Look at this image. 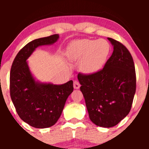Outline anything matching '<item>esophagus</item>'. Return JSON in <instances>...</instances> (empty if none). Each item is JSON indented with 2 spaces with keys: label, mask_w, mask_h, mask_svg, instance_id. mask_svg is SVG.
<instances>
[{
  "label": "esophagus",
  "mask_w": 149,
  "mask_h": 149,
  "mask_svg": "<svg viewBox=\"0 0 149 149\" xmlns=\"http://www.w3.org/2000/svg\"><path fill=\"white\" fill-rule=\"evenodd\" d=\"M80 87V84L79 82L77 81V80H75L74 83H73V88L77 90V89H79Z\"/></svg>",
  "instance_id": "1"
}]
</instances>
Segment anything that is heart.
Segmentation results:
<instances>
[{"label": "heart", "mask_w": 149, "mask_h": 149, "mask_svg": "<svg viewBox=\"0 0 149 149\" xmlns=\"http://www.w3.org/2000/svg\"><path fill=\"white\" fill-rule=\"evenodd\" d=\"M110 52V45L106 40L83 39L72 42L68 53L73 60L80 62V69L86 74H92L103 67Z\"/></svg>", "instance_id": "1"}]
</instances>
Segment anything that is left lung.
I'll return each mask as SVG.
<instances>
[{"label": "left lung", "instance_id": "1", "mask_svg": "<svg viewBox=\"0 0 149 149\" xmlns=\"http://www.w3.org/2000/svg\"><path fill=\"white\" fill-rule=\"evenodd\" d=\"M108 39L113 52L103 69L92 74L78 75L90 119L103 127H113L128 115L136 92V73L130 52L121 42Z\"/></svg>", "mask_w": 149, "mask_h": 149}]
</instances>
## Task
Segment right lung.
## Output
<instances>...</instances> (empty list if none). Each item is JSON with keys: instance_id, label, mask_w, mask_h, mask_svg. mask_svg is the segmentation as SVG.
I'll return each mask as SVG.
<instances>
[{"instance_id": "add662e5", "label": "right lung", "mask_w": 149, "mask_h": 149, "mask_svg": "<svg viewBox=\"0 0 149 149\" xmlns=\"http://www.w3.org/2000/svg\"><path fill=\"white\" fill-rule=\"evenodd\" d=\"M58 38L59 35L54 34L27 43L17 53L10 70V97L16 111L22 120L36 128L54 125L73 90L72 80L63 85L36 82L27 64L36 47L54 43Z\"/></svg>"}]
</instances>
